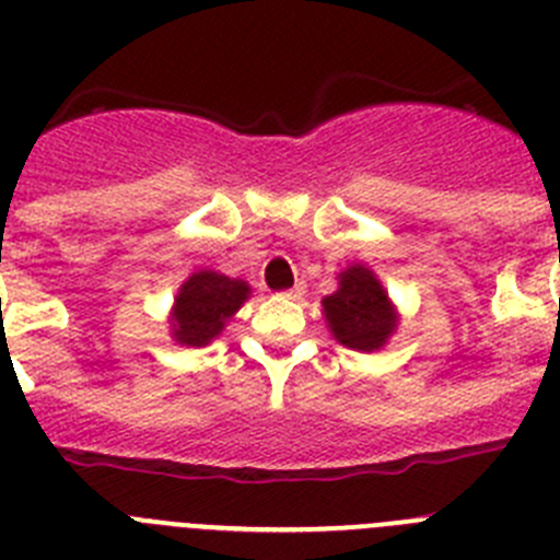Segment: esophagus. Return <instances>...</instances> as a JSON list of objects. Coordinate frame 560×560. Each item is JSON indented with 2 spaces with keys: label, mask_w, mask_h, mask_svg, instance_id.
I'll use <instances>...</instances> for the list:
<instances>
[{
  "label": "esophagus",
  "mask_w": 560,
  "mask_h": 560,
  "mask_svg": "<svg viewBox=\"0 0 560 560\" xmlns=\"http://www.w3.org/2000/svg\"><path fill=\"white\" fill-rule=\"evenodd\" d=\"M303 285H294V289H289V291H283V296H289V300H300V296H303Z\"/></svg>",
  "instance_id": "1"
}]
</instances>
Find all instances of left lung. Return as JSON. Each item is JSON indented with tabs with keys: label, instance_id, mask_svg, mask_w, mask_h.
<instances>
[{
	"label": "left lung",
	"instance_id": "1",
	"mask_svg": "<svg viewBox=\"0 0 560 560\" xmlns=\"http://www.w3.org/2000/svg\"><path fill=\"white\" fill-rule=\"evenodd\" d=\"M325 319L345 348L378 350L395 330L389 300L364 266L341 271L339 291L323 300Z\"/></svg>",
	"mask_w": 560,
	"mask_h": 560
}]
</instances>
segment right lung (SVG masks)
Instances as JSON below:
<instances>
[{
	"mask_svg": "<svg viewBox=\"0 0 560 560\" xmlns=\"http://www.w3.org/2000/svg\"><path fill=\"white\" fill-rule=\"evenodd\" d=\"M249 285L244 280L199 271L182 285L173 311V336L179 345H207L221 334L224 323L244 305Z\"/></svg>",
	"mask_w": 560,
	"mask_h": 560,
	"instance_id": "right-lung-1",
	"label": "right lung"
}]
</instances>
